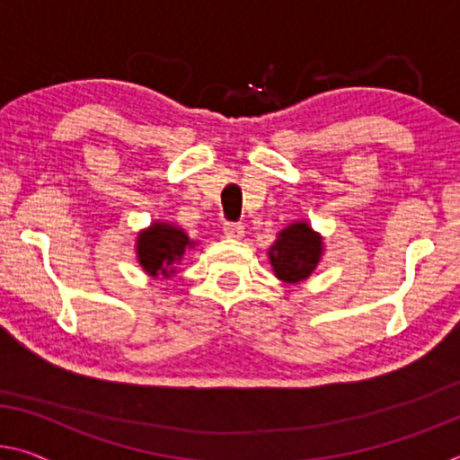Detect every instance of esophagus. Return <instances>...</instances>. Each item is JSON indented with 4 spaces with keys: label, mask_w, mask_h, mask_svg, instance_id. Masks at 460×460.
I'll list each match as a JSON object with an SVG mask.
<instances>
[{
    "label": "esophagus",
    "mask_w": 460,
    "mask_h": 460,
    "mask_svg": "<svg viewBox=\"0 0 460 460\" xmlns=\"http://www.w3.org/2000/svg\"><path fill=\"white\" fill-rule=\"evenodd\" d=\"M223 233L229 239H242L245 235V227L242 223H225Z\"/></svg>",
    "instance_id": "1"
}]
</instances>
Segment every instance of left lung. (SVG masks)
<instances>
[{"instance_id": "obj_1", "label": "left lung", "mask_w": 460, "mask_h": 460, "mask_svg": "<svg viewBox=\"0 0 460 460\" xmlns=\"http://www.w3.org/2000/svg\"><path fill=\"white\" fill-rule=\"evenodd\" d=\"M323 253V239L309 227V223H290L276 235L268 252L276 279L296 284L307 280Z\"/></svg>"}]
</instances>
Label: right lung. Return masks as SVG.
<instances>
[{
	"label": "right lung",
	"mask_w": 460,
	"mask_h": 460,
	"mask_svg": "<svg viewBox=\"0 0 460 460\" xmlns=\"http://www.w3.org/2000/svg\"><path fill=\"white\" fill-rule=\"evenodd\" d=\"M192 245L194 242L176 225L153 223L137 237L138 264L153 279H170L176 274V264H180L186 250Z\"/></svg>",
	"instance_id": "right-lung-1"
}]
</instances>
